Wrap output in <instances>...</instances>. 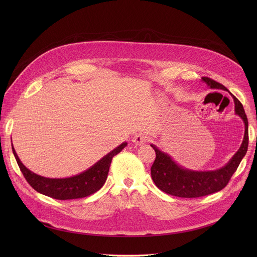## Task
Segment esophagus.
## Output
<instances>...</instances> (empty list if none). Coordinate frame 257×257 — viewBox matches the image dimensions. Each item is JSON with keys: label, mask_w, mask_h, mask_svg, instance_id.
<instances>
[{"label": "esophagus", "mask_w": 257, "mask_h": 257, "mask_svg": "<svg viewBox=\"0 0 257 257\" xmlns=\"http://www.w3.org/2000/svg\"><path fill=\"white\" fill-rule=\"evenodd\" d=\"M150 140V138L148 137V135L144 134V133H138L136 135H134L132 141L135 143V144H144Z\"/></svg>", "instance_id": "obj_1"}]
</instances>
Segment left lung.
<instances>
[{
  "instance_id": "1",
  "label": "left lung",
  "mask_w": 257,
  "mask_h": 257,
  "mask_svg": "<svg viewBox=\"0 0 257 257\" xmlns=\"http://www.w3.org/2000/svg\"><path fill=\"white\" fill-rule=\"evenodd\" d=\"M201 79L210 88L228 90L223 84L214 81L211 78L202 77ZM231 95L235 102V113L241 117L245 125L244 138L238 152L223 168L215 171L198 172L182 168L177 165L169 155L161 152L156 145L152 144V148L156 152V160L152 166L151 174L155 184L159 189L167 194L177 197L195 198L217 192L227 186L231 177L236 172L242 159L247 153L249 139L248 120L243 105L236 96L232 93Z\"/></svg>"
}]
</instances>
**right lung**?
Segmentation results:
<instances>
[{
	"mask_svg": "<svg viewBox=\"0 0 257 257\" xmlns=\"http://www.w3.org/2000/svg\"><path fill=\"white\" fill-rule=\"evenodd\" d=\"M126 145L127 142H123L118 148L104 156L101 160H99L96 164H94L85 172L76 176L63 179L46 178L34 174L21 163L13 148V144L12 151L20 168V171L28 182V184L34 190L55 199L67 200L86 197L98 191L102 187L107 178L112 159L116 155H118Z\"/></svg>",
	"mask_w": 257,
	"mask_h": 257,
	"instance_id": "add662e5",
	"label": "right lung"
}]
</instances>
